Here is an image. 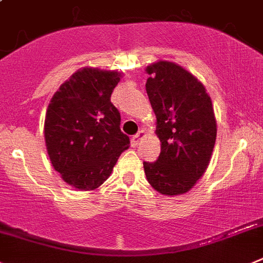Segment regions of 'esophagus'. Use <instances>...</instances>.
Listing matches in <instances>:
<instances>
[{"instance_id":"obj_1","label":"esophagus","mask_w":263,"mask_h":263,"mask_svg":"<svg viewBox=\"0 0 263 263\" xmlns=\"http://www.w3.org/2000/svg\"><path fill=\"white\" fill-rule=\"evenodd\" d=\"M143 138H144V132H143V130H139L138 133H137L136 136L132 138V143H133L134 146H138L139 142H141Z\"/></svg>"}]
</instances>
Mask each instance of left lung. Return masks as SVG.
I'll return each mask as SVG.
<instances>
[{"instance_id":"1","label":"left lung","mask_w":263,"mask_h":263,"mask_svg":"<svg viewBox=\"0 0 263 263\" xmlns=\"http://www.w3.org/2000/svg\"><path fill=\"white\" fill-rule=\"evenodd\" d=\"M146 71L161 150L156 161H143L144 173L159 193L179 196L196 185L210 163L216 139L213 103L203 84L177 64L159 61Z\"/></svg>"}]
</instances>
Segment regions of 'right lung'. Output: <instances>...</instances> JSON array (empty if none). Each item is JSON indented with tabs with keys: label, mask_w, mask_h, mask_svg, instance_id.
I'll use <instances>...</instances> for the list:
<instances>
[{
	"label": "right lung",
	"mask_w": 263,
	"mask_h": 263,
	"mask_svg": "<svg viewBox=\"0 0 263 263\" xmlns=\"http://www.w3.org/2000/svg\"><path fill=\"white\" fill-rule=\"evenodd\" d=\"M120 73L83 67L53 95L44 122L47 151L62 180L93 190L112 173L130 139L120 129L121 116L110 103Z\"/></svg>",
	"instance_id": "add662e5"
}]
</instances>
